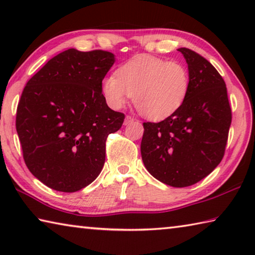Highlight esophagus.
Instances as JSON below:
<instances>
[{
	"instance_id": "1",
	"label": "esophagus",
	"mask_w": 255,
	"mask_h": 255,
	"mask_svg": "<svg viewBox=\"0 0 255 255\" xmlns=\"http://www.w3.org/2000/svg\"><path fill=\"white\" fill-rule=\"evenodd\" d=\"M133 119L132 117H130V116H126V118H125V122H124V125H129L130 123H132L133 122Z\"/></svg>"
}]
</instances>
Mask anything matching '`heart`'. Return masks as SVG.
<instances>
[{"mask_svg":"<svg viewBox=\"0 0 255 255\" xmlns=\"http://www.w3.org/2000/svg\"><path fill=\"white\" fill-rule=\"evenodd\" d=\"M102 94L112 109L132 101L146 118L163 120L178 111L190 90V73L179 62L150 55H138L123 64L117 75L102 81Z\"/></svg>","mask_w":255,"mask_h":255,"instance_id":"b5f03b06","label":"heart"}]
</instances>
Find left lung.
I'll use <instances>...</instances> for the list:
<instances>
[{"mask_svg":"<svg viewBox=\"0 0 255 255\" xmlns=\"http://www.w3.org/2000/svg\"><path fill=\"white\" fill-rule=\"evenodd\" d=\"M190 73V90L180 109L159 123H144L140 153L155 179L174 188L206 178L221 163L232 123L223 77L206 58L178 49Z\"/></svg>","mask_w":255,"mask_h":255,"instance_id":"1","label":"left lung"}]
</instances>
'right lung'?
I'll use <instances>...</instances> for the list:
<instances>
[{
	"label": "right lung",
	"instance_id": "1",
	"mask_svg": "<svg viewBox=\"0 0 255 255\" xmlns=\"http://www.w3.org/2000/svg\"><path fill=\"white\" fill-rule=\"evenodd\" d=\"M115 63L105 50L67 49L24 86L15 126L29 171L47 187L75 192L92 183L106 161V140L123 126L102 80Z\"/></svg>",
	"mask_w": 255,
	"mask_h": 255
}]
</instances>
